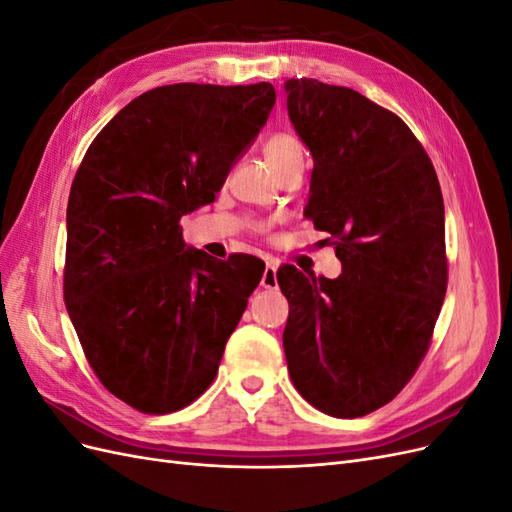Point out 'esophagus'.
<instances>
[{
	"label": "esophagus",
	"instance_id": "1",
	"mask_svg": "<svg viewBox=\"0 0 512 512\" xmlns=\"http://www.w3.org/2000/svg\"><path fill=\"white\" fill-rule=\"evenodd\" d=\"M260 286L262 288H277V265H275V262H267L265 273H262Z\"/></svg>",
	"mask_w": 512,
	"mask_h": 512
}]
</instances>
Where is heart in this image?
<instances>
[{
  "instance_id": "b5f03b06",
  "label": "heart",
  "mask_w": 512,
  "mask_h": 512,
  "mask_svg": "<svg viewBox=\"0 0 512 512\" xmlns=\"http://www.w3.org/2000/svg\"><path fill=\"white\" fill-rule=\"evenodd\" d=\"M265 156L269 160V164L273 166V170L277 175H286L290 170H303V162H305V149L303 143L299 141V136H294L292 132H275L271 134L265 145ZM254 230H262V224H252Z\"/></svg>"
}]
</instances>
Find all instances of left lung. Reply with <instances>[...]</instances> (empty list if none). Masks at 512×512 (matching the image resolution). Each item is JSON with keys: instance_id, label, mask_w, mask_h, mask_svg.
<instances>
[{"instance_id": "8db88e82", "label": "left lung", "mask_w": 512, "mask_h": 512, "mask_svg": "<svg viewBox=\"0 0 512 512\" xmlns=\"http://www.w3.org/2000/svg\"><path fill=\"white\" fill-rule=\"evenodd\" d=\"M288 115L312 151L305 218L329 232L337 280L277 271L294 389L356 418L389 404L429 350L448 284L436 168L395 113L359 91L290 79Z\"/></svg>"}]
</instances>
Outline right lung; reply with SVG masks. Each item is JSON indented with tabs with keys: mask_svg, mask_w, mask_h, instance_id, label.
<instances>
[{
	"mask_svg": "<svg viewBox=\"0 0 512 512\" xmlns=\"http://www.w3.org/2000/svg\"><path fill=\"white\" fill-rule=\"evenodd\" d=\"M275 104L271 83L164 85L106 123L68 198L64 301L108 393L190 406L218 376L265 262L192 250L181 218L215 200Z\"/></svg>",
	"mask_w": 512,
	"mask_h": 512,
	"instance_id": "1",
	"label": "right lung"
}]
</instances>
